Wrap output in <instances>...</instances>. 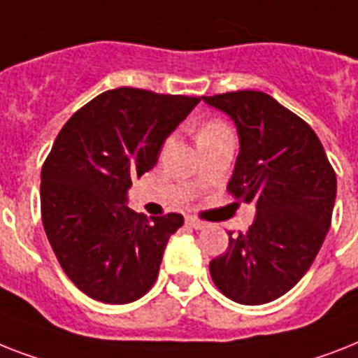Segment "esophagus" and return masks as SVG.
Listing matches in <instances>:
<instances>
[{
	"label": "esophagus",
	"mask_w": 358,
	"mask_h": 358,
	"mask_svg": "<svg viewBox=\"0 0 358 358\" xmlns=\"http://www.w3.org/2000/svg\"><path fill=\"white\" fill-rule=\"evenodd\" d=\"M187 225H190L192 229H197V231H199V229L207 227V222H201V220L194 218V216H187Z\"/></svg>",
	"instance_id": "1"
}]
</instances>
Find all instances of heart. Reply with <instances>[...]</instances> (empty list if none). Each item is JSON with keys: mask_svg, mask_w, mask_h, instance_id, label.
<instances>
[{"mask_svg": "<svg viewBox=\"0 0 358 358\" xmlns=\"http://www.w3.org/2000/svg\"><path fill=\"white\" fill-rule=\"evenodd\" d=\"M218 131H225L224 125L220 124V122H210V124H207L205 127H203L201 133H199V134H203V133H218Z\"/></svg>", "mask_w": 358, "mask_h": 358, "instance_id": "obj_1", "label": "heart"}]
</instances>
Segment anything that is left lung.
Segmentation results:
<instances>
[{"label":"left lung","mask_w":358,"mask_h":358,"mask_svg":"<svg viewBox=\"0 0 358 358\" xmlns=\"http://www.w3.org/2000/svg\"><path fill=\"white\" fill-rule=\"evenodd\" d=\"M203 101L233 120L240 151L227 190L255 201L248 233L210 260L220 292L240 305L270 303L313 266L331 225L336 176L310 125L264 92L238 90Z\"/></svg>","instance_id":"left-lung-1"}]
</instances>
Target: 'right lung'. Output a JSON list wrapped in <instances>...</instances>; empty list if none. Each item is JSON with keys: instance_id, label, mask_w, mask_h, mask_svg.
<instances>
[{"instance_id": "right-lung-1", "label": "right lung", "mask_w": 358, "mask_h": 358, "mask_svg": "<svg viewBox=\"0 0 358 358\" xmlns=\"http://www.w3.org/2000/svg\"><path fill=\"white\" fill-rule=\"evenodd\" d=\"M197 103L114 88L79 108L57 136L42 166V224L64 273L92 299L125 305L157 281L166 244L185 220H148L127 207V192Z\"/></svg>"}]
</instances>
